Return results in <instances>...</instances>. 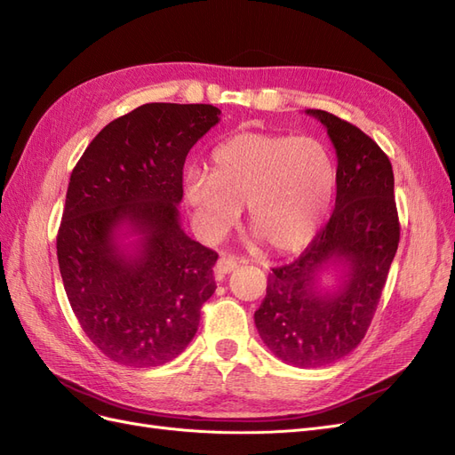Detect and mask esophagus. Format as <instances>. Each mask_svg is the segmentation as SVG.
Masks as SVG:
<instances>
[{
    "label": "esophagus",
    "instance_id": "1",
    "mask_svg": "<svg viewBox=\"0 0 455 455\" xmlns=\"http://www.w3.org/2000/svg\"><path fill=\"white\" fill-rule=\"evenodd\" d=\"M239 258H235V256H228V254H224V256H220V259L216 261V273H220V275H226V273H229V271H233L235 267H239Z\"/></svg>",
    "mask_w": 455,
    "mask_h": 455
}]
</instances>
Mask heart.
<instances>
[{"label": "heart", "instance_id": "1", "mask_svg": "<svg viewBox=\"0 0 455 455\" xmlns=\"http://www.w3.org/2000/svg\"><path fill=\"white\" fill-rule=\"evenodd\" d=\"M211 161V172L184 176L186 203L204 235L226 233L244 204L252 233L273 251H298L316 235L336 189V164L324 144L243 132L220 144Z\"/></svg>", "mask_w": 455, "mask_h": 455}]
</instances>
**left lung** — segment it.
I'll return each instance as SVG.
<instances>
[{"label":"left lung","mask_w":455,"mask_h":455,"mask_svg":"<svg viewBox=\"0 0 455 455\" xmlns=\"http://www.w3.org/2000/svg\"><path fill=\"white\" fill-rule=\"evenodd\" d=\"M319 119L336 148V206L292 264L273 267L254 313L259 338L281 361L315 368L339 361L363 341L401 239L389 157L359 127L324 109ZM336 267L339 284L320 288Z\"/></svg>","instance_id":"1"}]
</instances>
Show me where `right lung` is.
<instances>
[{"instance_id":"obj_1","label":"right lung","mask_w":455,"mask_h":455,"mask_svg":"<svg viewBox=\"0 0 455 455\" xmlns=\"http://www.w3.org/2000/svg\"><path fill=\"white\" fill-rule=\"evenodd\" d=\"M211 104L151 102L94 136L68 184L57 256L68 301L108 359L159 366L194 339L218 254L189 239L178 204L189 149L220 121ZM121 235H139L131 245Z\"/></svg>"}]
</instances>
